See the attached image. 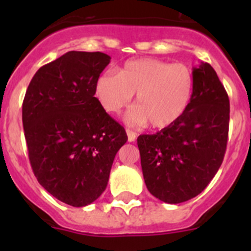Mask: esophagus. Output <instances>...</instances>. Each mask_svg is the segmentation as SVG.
<instances>
[{
    "label": "esophagus",
    "mask_w": 251,
    "mask_h": 251,
    "mask_svg": "<svg viewBox=\"0 0 251 251\" xmlns=\"http://www.w3.org/2000/svg\"><path fill=\"white\" fill-rule=\"evenodd\" d=\"M126 133H127V140L128 142H133L136 140V132H133V131L131 130H126Z\"/></svg>",
    "instance_id": "esophagus-1"
}]
</instances>
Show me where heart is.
Here are the masks:
<instances>
[{"label": "heart", "instance_id": "heart-1", "mask_svg": "<svg viewBox=\"0 0 251 251\" xmlns=\"http://www.w3.org/2000/svg\"><path fill=\"white\" fill-rule=\"evenodd\" d=\"M194 74L187 65L155 58L126 62L97 77L95 95L108 113H119L136 93V103L126 114L131 125L149 121L154 128L174 125L186 114L193 100Z\"/></svg>", "mask_w": 251, "mask_h": 251}]
</instances>
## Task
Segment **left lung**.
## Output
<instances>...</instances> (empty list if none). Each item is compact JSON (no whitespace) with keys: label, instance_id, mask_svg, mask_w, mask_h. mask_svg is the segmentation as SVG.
I'll list each match as a JSON object with an SVG mask.
<instances>
[{"label":"left lung","instance_id":"obj_1","mask_svg":"<svg viewBox=\"0 0 251 251\" xmlns=\"http://www.w3.org/2000/svg\"><path fill=\"white\" fill-rule=\"evenodd\" d=\"M193 100L177 123L137 138L141 166L151 194L178 204L204 191L224 160L229 125V100L207 63L193 68Z\"/></svg>","mask_w":251,"mask_h":251}]
</instances>
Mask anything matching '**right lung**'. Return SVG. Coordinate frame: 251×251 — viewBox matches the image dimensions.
<instances>
[{"label": "right lung", "instance_id": "obj_1", "mask_svg": "<svg viewBox=\"0 0 251 251\" xmlns=\"http://www.w3.org/2000/svg\"><path fill=\"white\" fill-rule=\"evenodd\" d=\"M109 63L102 52H67L37 70L23 102L32 171L48 193L72 206L100 198L127 141L95 97L96 80Z\"/></svg>", "mask_w": 251, "mask_h": 251}]
</instances>
